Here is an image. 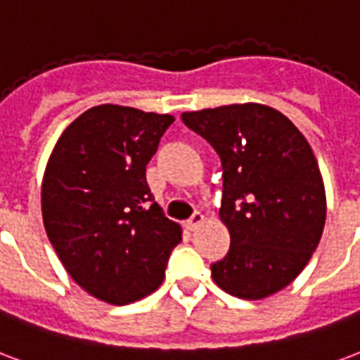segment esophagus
Segmentation results:
<instances>
[{
	"label": "esophagus",
	"mask_w": 360,
	"mask_h": 360,
	"mask_svg": "<svg viewBox=\"0 0 360 360\" xmlns=\"http://www.w3.org/2000/svg\"><path fill=\"white\" fill-rule=\"evenodd\" d=\"M202 223H204V215H202L200 212H194L193 217L187 221V229L188 231H196V229L200 227Z\"/></svg>",
	"instance_id": "1"
}]
</instances>
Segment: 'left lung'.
<instances>
[{"instance_id":"8db88e82","label":"left lung","mask_w":360,"mask_h":360,"mask_svg":"<svg viewBox=\"0 0 360 360\" xmlns=\"http://www.w3.org/2000/svg\"><path fill=\"white\" fill-rule=\"evenodd\" d=\"M223 166L219 219L231 248L212 265L227 294L263 300L302 273L321 242L326 193L316 158L286 116L259 103L181 114Z\"/></svg>"}]
</instances>
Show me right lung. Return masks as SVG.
Wrapping results in <instances>:
<instances>
[{
    "mask_svg": "<svg viewBox=\"0 0 360 360\" xmlns=\"http://www.w3.org/2000/svg\"><path fill=\"white\" fill-rule=\"evenodd\" d=\"M175 118L120 105L85 110L53 148L41 181L45 233L66 273L101 302L158 288L181 225L146 185V164Z\"/></svg>",
    "mask_w": 360,
    "mask_h": 360,
    "instance_id": "add662e5",
    "label": "right lung"
}]
</instances>
